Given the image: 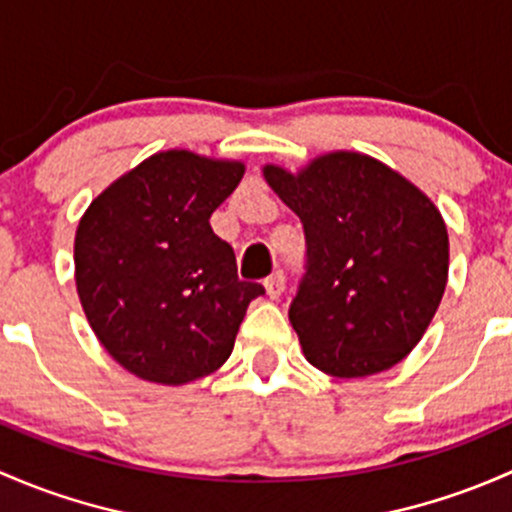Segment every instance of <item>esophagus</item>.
<instances>
[{
  "label": "esophagus",
  "mask_w": 512,
  "mask_h": 512,
  "mask_svg": "<svg viewBox=\"0 0 512 512\" xmlns=\"http://www.w3.org/2000/svg\"><path fill=\"white\" fill-rule=\"evenodd\" d=\"M263 286H266L268 298L278 300V298H281L283 288H286V276H283V271H276L273 276L266 278V283H263Z\"/></svg>",
  "instance_id": "esophagus-1"
}]
</instances>
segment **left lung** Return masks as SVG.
I'll return each instance as SVG.
<instances>
[{
  "instance_id": "obj_1",
  "label": "left lung",
  "mask_w": 512,
  "mask_h": 512,
  "mask_svg": "<svg viewBox=\"0 0 512 512\" xmlns=\"http://www.w3.org/2000/svg\"><path fill=\"white\" fill-rule=\"evenodd\" d=\"M263 177L305 234V273L288 318L318 370L352 379L397 365L429 328L449 278L439 209L402 175L333 152Z\"/></svg>"
}]
</instances>
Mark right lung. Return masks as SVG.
Returning <instances> with one entry per match:
<instances>
[{"instance_id": "right-lung-1", "label": "right lung", "mask_w": 512, "mask_h": 512, "mask_svg": "<svg viewBox=\"0 0 512 512\" xmlns=\"http://www.w3.org/2000/svg\"><path fill=\"white\" fill-rule=\"evenodd\" d=\"M241 177V162L160 152L110 184L78 224L88 323L147 382L184 384L224 365L246 308L266 293L239 281L234 249L209 224Z\"/></svg>"}]
</instances>
